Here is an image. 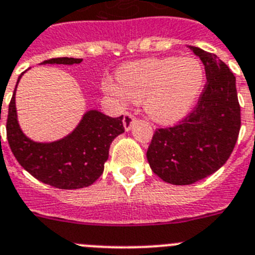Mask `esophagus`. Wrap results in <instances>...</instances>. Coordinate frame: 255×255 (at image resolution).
I'll return each instance as SVG.
<instances>
[{
  "mask_svg": "<svg viewBox=\"0 0 255 255\" xmlns=\"http://www.w3.org/2000/svg\"><path fill=\"white\" fill-rule=\"evenodd\" d=\"M134 121H136V119H134V117H133L132 114L126 113L125 117H123V126H125V129L129 130L132 125L134 123Z\"/></svg>",
  "mask_w": 255,
  "mask_h": 255,
  "instance_id": "obj_1",
  "label": "esophagus"
}]
</instances>
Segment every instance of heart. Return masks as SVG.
<instances>
[{
    "instance_id": "obj_1",
    "label": "heart",
    "mask_w": 255,
    "mask_h": 255,
    "mask_svg": "<svg viewBox=\"0 0 255 255\" xmlns=\"http://www.w3.org/2000/svg\"><path fill=\"white\" fill-rule=\"evenodd\" d=\"M118 85L108 93L121 104L128 99L143 104L144 113L159 125L182 121L196 103L205 84L201 62L184 58H148L130 62L117 71Z\"/></svg>"
}]
</instances>
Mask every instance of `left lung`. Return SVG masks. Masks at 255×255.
I'll return each mask as SVG.
<instances>
[{
	"label": "left lung",
	"instance_id": "obj_1",
	"mask_svg": "<svg viewBox=\"0 0 255 255\" xmlns=\"http://www.w3.org/2000/svg\"><path fill=\"white\" fill-rule=\"evenodd\" d=\"M188 48L205 66V90L184 121L156 129L146 153L153 173L174 185L193 184L219 170L235 147L242 123L230 68L216 54Z\"/></svg>",
	"mask_w": 255,
	"mask_h": 255
}]
</instances>
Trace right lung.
I'll return each instance as SVG.
<instances>
[{
  "instance_id": "1",
  "label": "right lung",
  "mask_w": 255,
  "mask_h": 255,
  "mask_svg": "<svg viewBox=\"0 0 255 255\" xmlns=\"http://www.w3.org/2000/svg\"><path fill=\"white\" fill-rule=\"evenodd\" d=\"M81 58H52L40 65H79ZM22 72L16 82V88ZM16 88L8 105L7 141L13 156L25 170L44 184L59 189L89 187L104 171L113 139L125 132L123 116L112 118L91 109L76 128L63 138L36 142L22 132L16 112Z\"/></svg>"
}]
</instances>
